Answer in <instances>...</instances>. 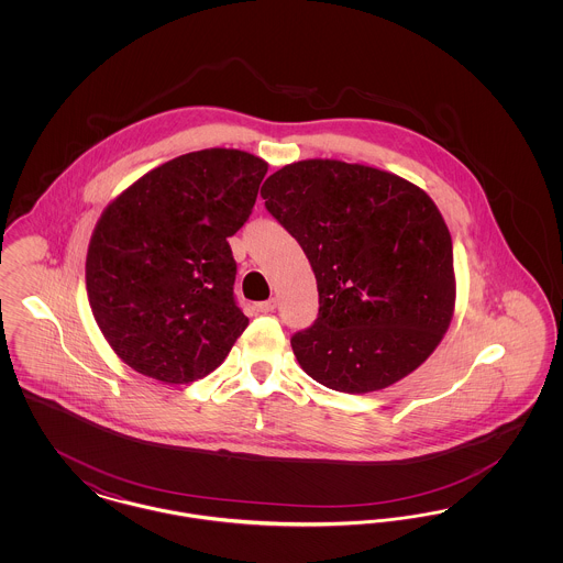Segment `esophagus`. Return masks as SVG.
<instances>
[{
  "instance_id": "obj_1",
  "label": "esophagus",
  "mask_w": 563,
  "mask_h": 563,
  "mask_svg": "<svg viewBox=\"0 0 563 563\" xmlns=\"http://www.w3.org/2000/svg\"><path fill=\"white\" fill-rule=\"evenodd\" d=\"M255 310H257V312H262V314H269V312H274V310H276V299H268V301H260V303H255Z\"/></svg>"
}]
</instances>
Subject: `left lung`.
Returning a JSON list of instances; mask_svg holds the SVG:
<instances>
[{
	"instance_id": "left-lung-1",
	"label": "left lung",
	"mask_w": 563,
	"mask_h": 563,
	"mask_svg": "<svg viewBox=\"0 0 563 563\" xmlns=\"http://www.w3.org/2000/svg\"><path fill=\"white\" fill-rule=\"evenodd\" d=\"M262 198L317 276L319 317L291 338L301 369L349 395L418 369L455 301L452 236L429 194L372 166L301 161Z\"/></svg>"
}]
</instances>
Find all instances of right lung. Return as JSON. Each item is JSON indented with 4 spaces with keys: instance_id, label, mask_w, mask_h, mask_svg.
Masks as SVG:
<instances>
[{
    "instance_id": "right-lung-1",
    "label": "right lung",
    "mask_w": 563,
    "mask_h": 563,
    "mask_svg": "<svg viewBox=\"0 0 563 563\" xmlns=\"http://www.w3.org/2000/svg\"><path fill=\"white\" fill-rule=\"evenodd\" d=\"M268 164L241 150L166 162L101 214L86 289L109 346L134 372L189 384L217 369L246 329L228 239L253 211Z\"/></svg>"
}]
</instances>
